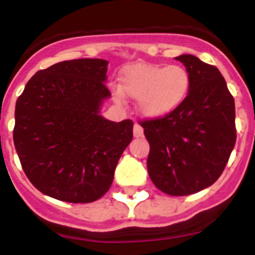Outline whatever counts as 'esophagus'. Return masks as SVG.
<instances>
[{
    "instance_id": "esophagus-1",
    "label": "esophagus",
    "mask_w": 255,
    "mask_h": 255,
    "mask_svg": "<svg viewBox=\"0 0 255 255\" xmlns=\"http://www.w3.org/2000/svg\"><path fill=\"white\" fill-rule=\"evenodd\" d=\"M132 132H134L135 138H140V136H143L144 130H143V128H141V126L139 125V124H135V125H134V130H132Z\"/></svg>"
}]
</instances>
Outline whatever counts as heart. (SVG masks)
Wrapping results in <instances>:
<instances>
[{"label":"heart","mask_w":255,"mask_h":255,"mask_svg":"<svg viewBox=\"0 0 255 255\" xmlns=\"http://www.w3.org/2000/svg\"><path fill=\"white\" fill-rule=\"evenodd\" d=\"M123 91L138 100V110L143 116L158 119L171 114L184 103L190 91V75L180 65L135 64L123 73ZM116 100L123 93L116 91Z\"/></svg>","instance_id":"1"}]
</instances>
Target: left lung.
<instances>
[{
    "instance_id": "1",
    "label": "left lung",
    "mask_w": 255,
    "mask_h": 255,
    "mask_svg": "<svg viewBox=\"0 0 255 255\" xmlns=\"http://www.w3.org/2000/svg\"><path fill=\"white\" fill-rule=\"evenodd\" d=\"M190 91L177 110L140 121L149 143L150 180L168 195L194 194L217 181L235 147V102L213 65L181 55Z\"/></svg>"
}]
</instances>
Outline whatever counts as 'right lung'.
<instances>
[{
  "label": "right lung",
  "mask_w": 255,
  "mask_h": 255,
  "mask_svg": "<svg viewBox=\"0 0 255 255\" xmlns=\"http://www.w3.org/2000/svg\"><path fill=\"white\" fill-rule=\"evenodd\" d=\"M108 61L79 58L39 70L15 107L13 144L29 181L43 194L91 203L106 194L132 139L131 120L100 115L111 97Z\"/></svg>",
  "instance_id": "add662e5"
}]
</instances>
